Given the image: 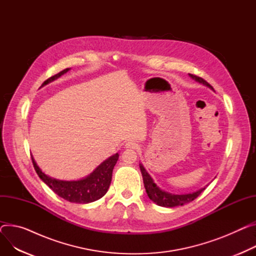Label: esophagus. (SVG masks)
I'll use <instances>...</instances> for the list:
<instances>
[{"label":"esophagus","mask_w":256,"mask_h":256,"mask_svg":"<svg viewBox=\"0 0 256 256\" xmlns=\"http://www.w3.org/2000/svg\"><path fill=\"white\" fill-rule=\"evenodd\" d=\"M125 146H126V148H130V150H136L137 148H138V144H137L135 142H126V144H125Z\"/></svg>","instance_id":"34e87169"}]
</instances>
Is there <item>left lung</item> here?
Masks as SVG:
<instances>
[{"mask_svg":"<svg viewBox=\"0 0 256 256\" xmlns=\"http://www.w3.org/2000/svg\"><path fill=\"white\" fill-rule=\"evenodd\" d=\"M194 80H196V82L202 83L203 85H206L207 87L212 88V86L207 83L204 78L194 76L192 74H188ZM140 171L142 174V178H144V188L146 190V194L148 196V198L154 202L156 205L162 206V207H167V208H171V207H176V206H182L186 203H190L192 201H194L196 196H199L201 194V192L206 188H203L199 190H196L192 194H170L167 192L165 190H162L159 186H156V184L154 182L152 178H150V175L148 173V171L146 170V168L140 164Z\"/></svg>","mask_w":256,"mask_h":256,"instance_id":"left-lung-1","label":"left lung"}]
</instances>
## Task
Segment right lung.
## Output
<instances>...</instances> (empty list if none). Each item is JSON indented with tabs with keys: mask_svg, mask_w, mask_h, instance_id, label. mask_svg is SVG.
Here are the masks:
<instances>
[{
	"mask_svg": "<svg viewBox=\"0 0 256 256\" xmlns=\"http://www.w3.org/2000/svg\"><path fill=\"white\" fill-rule=\"evenodd\" d=\"M70 70V68H66L60 72L50 76L48 80H46L42 84L41 87L53 82L56 78L68 72ZM118 159H119V154H114V156H110L108 159L104 161L90 175H88L87 178L80 180L66 182L49 178L48 175H46L40 168H38L34 159L32 156V165L34 167L36 174L38 175V178H40L55 194L62 196V198L68 202L78 204H87L102 198L110 188L112 182V169Z\"/></svg>",
	"mask_w": 256,
	"mask_h": 256,
	"instance_id": "add662e5",
	"label": "right lung"
}]
</instances>
